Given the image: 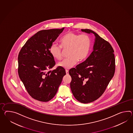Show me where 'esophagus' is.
<instances>
[{
	"label": "esophagus",
	"mask_w": 133,
	"mask_h": 133,
	"mask_svg": "<svg viewBox=\"0 0 133 133\" xmlns=\"http://www.w3.org/2000/svg\"><path fill=\"white\" fill-rule=\"evenodd\" d=\"M66 74L67 75H68V74H69V71H68V70H66Z\"/></svg>",
	"instance_id": "34e87169"
}]
</instances>
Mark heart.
<instances>
[{
  "instance_id": "heart-1",
  "label": "heart",
  "mask_w": 133,
  "mask_h": 133,
  "mask_svg": "<svg viewBox=\"0 0 133 133\" xmlns=\"http://www.w3.org/2000/svg\"><path fill=\"white\" fill-rule=\"evenodd\" d=\"M61 45L53 43L49 49L52 57L57 59L62 58V48L68 49L69 57L58 63L59 66L70 69L74 67L79 61H84L87 57L91 46L90 38L86 35H78L68 32L60 39Z\"/></svg>"
}]
</instances>
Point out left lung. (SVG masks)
Masks as SVG:
<instances>
[{"label": "left lung", "instance_id": "left-lung-1", "mask_svg": "<svg viewBox=\"0 0 133 133\" xmlns=\"http://www.w3.org/2000/svg\"><path fill=\"white\" fill-rule=\"evenodd\" d=\"M82 32L95 36L93 50L84 62L69 71L70 87L75 98L83 103L97 100L103 94L114 77L115 65L114 50L110 44L90 29Z\"/></svg>", "mask_w": 133, "mask_h": 133}]
</instances>
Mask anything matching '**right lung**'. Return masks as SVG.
<instances>
[{"label":"right lung","mask_w":133,"mask_h":133,"mask_svg":"<svg viewBox=\"0 0 133 133\" xmlns=\"http://www.w3.org/2000/svg\"><path fill=\"white\" fill-rule=\"evenodd\" d=\"M61 29L41 30L28 39L18 55V74L26 90L36 100L47 102L57 93L65 69L55 65L49 52L51 45L62 32Z\"/></svg>","instance_id":"1"}]
</instances>
